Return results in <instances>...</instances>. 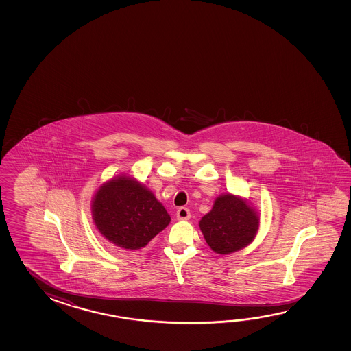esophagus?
Wrapping results in <instances>:
<instances>
[{"mask_svg":"<svg viewBox=\"0 0 351 351\" xmlns=\"http://www.w3.org/2000/svg\"><path fill=\"white\" fill-rule=\"evenodd\" d=\"M176 215L178 220H189L191 218L190 209L186 207L178 208Z\"/></svg>","mask_w":351,"mask_h":351,"instance_id":"obj_1","label":"esophagus"}]
</instances>
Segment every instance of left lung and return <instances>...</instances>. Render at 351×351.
I'll use <instances>...</instances> for the list:
<instances>
[{
  "mask_svg": "<svg viewBox=\"0 0 351 351\" xmlns=\"http://www.w3.org/2000/svg\"><path fill=\"white\" fill-rule=\"evenodd\" d=\"M258 215L246 202L232 195L218 197L199 221L203 236L214 252L229 254L247 246L258 229Z\"/></svg>",
  "mask_w": 351,
  "mask_h": 351,
  "instance_id": "8db88e82",
  "label": "left lung"
}]
</instances>
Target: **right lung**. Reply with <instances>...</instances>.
Segmentation results:
<instances>
[{"mask_svg": "<svg viewBox=\"0 0 351 351\" xmlns=\"http://www.w3.org/2000/svg\"><path fill=\"white\" fill-rule=\"evenodd\" d=\"M93 219L101 235L126 250L144 247L170 223L160 202L128 176L99 189L93 201Z\"/></svg>", "mask_w": 351, "mask_h": 351, "instance_id": "obj_1", "label": "right lung"}]
</instances>
